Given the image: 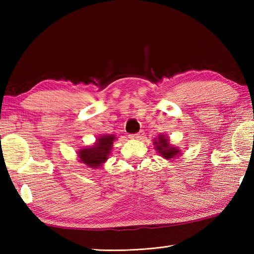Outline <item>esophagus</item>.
<instances>
[{
  "label": "esophagus",
  "mask_w": 254,
  "mask_h": 254,
  "mask_svg": "<svg viewBox=\"0 0 254 254\" xmlns=\"http://www.w3.org/2000/svg\"><path fill=\"white\" fill-rule=\"evenodd\" d=\"M128 137L132 138V139H141L143 137V133L138 132V133H135V134H130Z\"/></svg>",
  "instance_id": "obj_1"
}]
</instances>
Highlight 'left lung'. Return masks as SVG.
Here are the masks:
<instances>
[{"instance_id":"left-lung-1","label":"left lung","mask_w":254,"mask_h":254,"mask_svg":"<svg viewBox=\"0 0 254 254\" xmlns=\"http://www.w3.org/2000/svg\"><path fill=\"white\" fill-rule=\"evenodd\" d=\"M155 145L156 148L158 150V153L163 156L164 158H174L175 156L179 154V149H177L176 147H171L168 143V138H165L163 135L159 136V142L155 141Z\"/></svg>"}]
</instances>
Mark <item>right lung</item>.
I'll use <instances>...</instances> for the list:
<instances>
[{"instance_id":"obj_1","label":"right lung","mask_w":254,"mask_h":254,"mask_svg":"<svg viewBox=\"0 0 254 254\" xmlns=\"http://www.w3.org/2000/svg\"><path fill=\"white\" fill-rule=\"evenodd\" d=\"M113 141H115L113 135H105L98 138V141L93 147L80 149L78 153L80 161L89 166L90 168H98L108 159V155L110 154Z\"/></svg>"}]
</instances>
